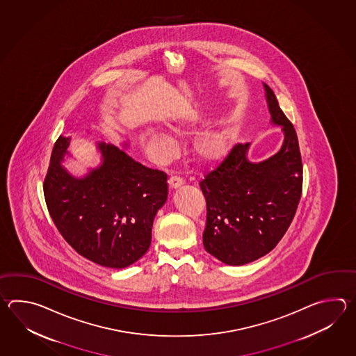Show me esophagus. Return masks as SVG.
<instances>
[{"instance_id": "obj_1", "label": "esophagus", "mask_w": 356, "mask_h": 356, "mask_svg": "<svg viewBox=\"0 0 356 356\" xmlns=\"http://www.w3.org/2000/svg\"><path fill=\"white\" fill-rule=\"evenodd\" d=\"M168 183H169L170 188H178V187H181V184H183V179H181V177H178V175H172V177H169Z\"/></svg>"}]
</instances>
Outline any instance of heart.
I'll return each instance as SVG.
<instances>
[{"label": "heart", "instance_id": "b5f03b06", "mask_svg": "<svg viewBox=\"0 0 356 356\" xmlns=\"http://www.w3.org/2000/svg\"><path fill=\"white\" fill-rule=\"evenodd\" d=\"M184 121L172 122L169 129L175 134H184L187 129ZM145 147L152 159L167 163L175 156L177 145L175 140L159 129H147L143 135ZM232 147V135L227 131H204L192 143V152L198 163L215 164L224 159Z\"/></svg>", "mask_w": 356, "mask_h": 356}]
</instances>
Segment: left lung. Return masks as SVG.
<instances>
[{"mask_svg": "<svg viewBox=\"0 0 356 356\" xmlns=\"http://www.w3.org/2000/svg\"><path fill=\"white\" fill-rule=\"evenodd\" d=\"M271 122L282 126L280 152L261 163L247 159L250 144H235L225 159L200 181L206 198L204 247L213 257L242 266L277 245L302 197V155L296 129L264 83Z\"/></svg>", "mask_w": 356, "mask_h": 356, "instance_id": "8db88e82", "label": "left lung"}]
</instances>
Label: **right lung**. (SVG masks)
<instances>
[{"label": "right lung", "mask_w": 356, "mask_h": 356, "mask_svg": "<svg viewBox=\"0 0 356 356\" xmlns=\"http://www.w3.org/2000/svg\"><path fill=\"white\" fill-rule=\"evenodd\" d=\"M68 144L70 137L56 141L43 183L54 225L91 262L111 268L132 265L150 247L154 218L167 201L168 175L100 143V167L75 178L60 165Z\"/></svg>", "instance_id": "obj_1"}]
</instances>
